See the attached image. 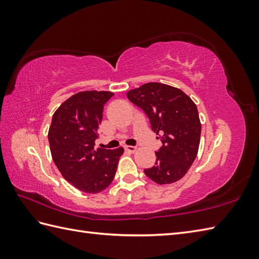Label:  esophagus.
<instances>
[{
    "label": "esophagus",
    "instance_id": "34e87169",
    "mask_svg": "<svg viewBox=\"0 0 259 259\" xmlns=\"http://www.w3.org/2000/svg\"><path fill=\"white\" fill-rule=\"evenodd\" d=\"M124 149L129 152H135L137 150V148L134 146H124Z\"/></svg>",
    "mask_w": 259,
    "mask_h": 259
}]
</instances>
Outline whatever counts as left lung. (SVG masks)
I'll use <instances>...</instances> for the list:
<instances>
[{
	"label": "left lung",
	"instance_id": "left-lung-1",
	"mask_svg": "<svg viewBox=\"0 0 259 259\" xmlns=\"http://www.w3.org/2000/svg\"><path fill=\"white\" fill-rule=\"evenodd\" d=\"M126 97L147 114L153 133L162 134L155 166L145 174L159 185L180 180L199 148L201 124L196 104L180 89L158 82L130 90Z\"/></svg>",
	"mask_w": 259,
	"mask_h": 259
}]
</instances>
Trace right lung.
I'll return each instance as SVG.
<instances>
[{"label": "right lung", "instance_id": "obj_1", "mask_svg": "<svg viewBox=\"0 0 259 259\" xmlns=\"http://www.w3.org/2000/svg\"><path fill=\"white\" fill-rule=\"evenodd\" d=\"M108 91H84L69 98L54 112L49 129L52 159L63 178L79 190L98 194L112 183L123 148L95 149Z\"/></svg>", "mask_w": 259, "mask_h": 259}]
</instances>
